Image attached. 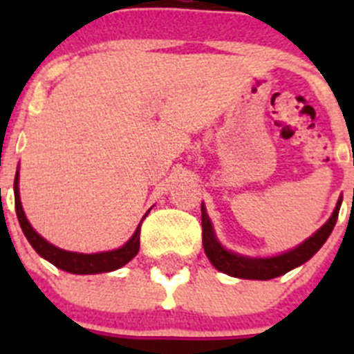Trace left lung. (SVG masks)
<instances>
[{
  "mask_svg": "<svg viewBox=\"0 0 354 354\" xmlns=\"http://www.w3.org/2000/svg\"><path fill=\"white\" fill-rule=\"evenodd\" d=\"M340 204H342V198H339L337 202L330 220L319 228L317 232L303 241L301 245L283 253H278V255H271V257H248V255H241V253L225 248L216 237L207 209L202 204V245H204L205 255L216 270L228 277L246 278V280H271V278L282 277L294 268L310 261L319 252V248L326 243L331 230L335 227L337 218H339Z\"/></svg>",
  "mask_w": 354,
  "mask_h": 354,
  "instance_id": "8db88e82",
  "label": "left lung"
}]
</instances>
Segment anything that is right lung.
<instances>
[{"instance_id": "1", "label": "right lung", "mask_w": 354, "mask_h": 354, "mask_svg": "<svg viewBox=\"0 0 354 354\" xmlns=\"http://www.w3.org/2000/svg\"><path fill=\"white\" fill-rule=\"evenodd\" d=\"M14 193H15V212H17V220L21 228H23L24 236L30 241V245L33 246L40 257L51 262L58 270H64L67 273L74 274H97V273H109V271L120 270L122 266H126L133 257H136V253L140 250V227H136L133 236L129 237L126 245L120 246L117 250H109V252H99V253H77L68 252V250H62L58 246L51 245L49 241L44 239L40 234L35 232V228L31 227L28 221L26 214H24L23 204H21V196H19V168L15 171L14 180ZM150 211V209H149ZM145 212V216L149 214ZM145 216L142 221L145 220Z\"/></svg>"}]
</instances>
